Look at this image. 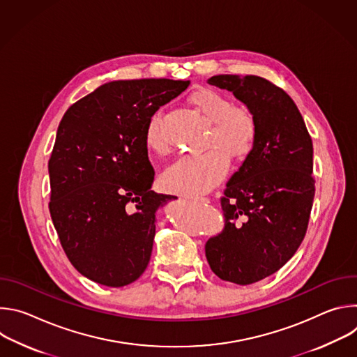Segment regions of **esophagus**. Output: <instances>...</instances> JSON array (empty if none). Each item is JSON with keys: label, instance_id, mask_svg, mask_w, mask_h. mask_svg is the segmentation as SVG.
<instances>
[{"label": "esophagus", "instance_id": "34e87169", "mask_svg": "<svg viewBox=\"0 0 357 357\" xmlns=\"http://www.w3.org/2000/svg\"><path fill=\"white\" fill-rule=\"evenodd\" d=\"M188 200H190L193 203H209L208 197H200V196H190V197H188Z\"/></svg>", "mask_w": 357, "mask_h": 357}]
</instances>
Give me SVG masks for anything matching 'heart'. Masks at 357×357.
Segmentation results:
<instances>
[{
  "instance_id": "1",
  "label": "heart",
  "mask_w": 357,
  "mask_h": 357,
  "mask_svg": "<svg viewBox=\"0 0 357 357\" xmlns=\"http://www.w3.org/2000/svg\"><path fill=\"white\" fill-rule=\"evenodd\" d=\"M193 106L213 121L208 148L197 154L182 155L169 164L162 174L167 190L182 195H200L212 190L227 175L230 156L244 160L257 141V121L244 107H234L219 91L203 90L192 97ZM162 112L157 110L145 127V144L152 151H162L165 138L161 128Z\"/></svg>"
}]
</instances>
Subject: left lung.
I'll return each mask as SVG.
<instances>
[{
    "label": "left lung",
    "instance_id": "obj_1",
    "mask_svg": "<svg viewBox=\"0 0 357 357\" xmlns=\"http://www.w3.org/2000/svg\"><path fill=\"white\" fill-rule=\"evenodd\" d=\"M257 121V141L220 199L225 229L206 241V259L223 281L257 282L278 271L301 245L315 196L314 146L294 100L260 76L219 75Z\"/></svg>",
    "mask_w": 357,
    "mask_h": 357
}]
</instances>
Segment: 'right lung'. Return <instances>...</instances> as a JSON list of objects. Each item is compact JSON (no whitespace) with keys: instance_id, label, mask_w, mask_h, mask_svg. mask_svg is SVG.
Wrapping results in <instances>:
<instances>
[{"instance_id":"right-lung-1","label":"right lung","mask_w":357,"mask_h":357,"mask_svg":"<svg viewBox=\"0 0 357 357\" xmlns=\"http://www.w3.org/2000/svg\"><path fill=\"white\" fill-rule=\"evenodd\" d=\"M189 83H106L72 105L58 127L49 212L72 266L97 284L128 285L149 263L155 213L176 196L151 190L145 127Z\"/></svg>"}]
</instances>
